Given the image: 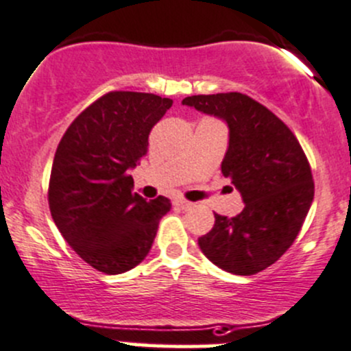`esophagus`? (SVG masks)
Masks as SVG:
<instances>
[{"instance_id": "esophagus-1", "label": "esophagus", "mask_w": 351, "mask_h": 351, "mask_svg": "<svg viewBox=\"0 0 351 351\" xmlns=\"http://www.w3.org/2000/svg\"><path fill=\"white\" fill-rule=\"evenodd\" d=\"M176 204L179 208H182V210H187V208L193 206V203H191V201H187V199H184V197H177Z\"/></svg>"}]
</instances>
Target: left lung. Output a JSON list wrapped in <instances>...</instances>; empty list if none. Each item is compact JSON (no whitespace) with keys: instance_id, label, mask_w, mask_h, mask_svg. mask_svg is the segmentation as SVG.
<instances>
[{"instance_id":"8db88e82","label":"left lung","mask_w":351,"mask_h":351,"mask_svg":"<svg viewBox=\"0 0 351 351\" xmlns=\"http://www.w3.org/2000/svg\"><path fill=\"white\" fill-rule=\"evenodd\" d=\"M228 124L221 174L241 191L237 217L215 215V225L197 239L218 268L256 275L278 261L293 244L314 199L311 165L290 128L245 93L191 95L182 100Z\"/></svg>"}]
</instances>
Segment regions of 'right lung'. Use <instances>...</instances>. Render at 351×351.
Wrapping results in <instances>:
<instances>
[{
    "instance_id": "obj_1",
    "label": "right lung",
    "mask_w": 351,
    "mask_h": 351,
    "mask_svg": "<svg viewBox=\"0 0 351 351\" xmlns=\"http://www.w3.org/2000/svg\"><path fill=\"white\" fill-rule=\"evenodd\" d=\"M171 99L114 90L90 104L62 134L51 169V217L73 251L97 271L119 275L150 252L165 196L133 193L134 167Z\"/></svg>"
}]
</instances>
